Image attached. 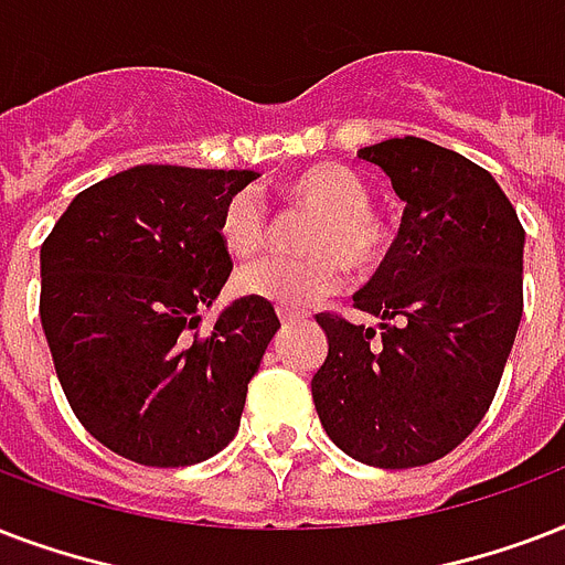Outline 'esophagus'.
I'll list each match as a JSON object with an SVG mask.
<instances>
[{"label":"esophagus","instance_id":"obj_1","mask_svg":"<svg viewBox=\"0 0 565 565\" xmlns=\"http://www.w3.org/2000/svg\"><path fill=\"white\" fill-rule=\"evenodd\" d=\"M277 318H279V321H282V323H291V321H297L300 315L291 312V309H282V306H279V309H277Z\"/></svg>","mask_w":565,"mask_h":565}]
</instances>
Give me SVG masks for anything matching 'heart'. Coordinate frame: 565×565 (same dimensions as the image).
I'll return each mask as SVG.
<instances>
[{"label":"heart","mask_w":565,"mask_h":565,"mask_svg":"<svg viewBox=\"0 0 565 565\" xmlns=\"http://www.w3.org/2000/svg\"><path fill=\"white\" fill-rule=\"evenodd\" d=\"M286 203L315 212L303 235V259H262L238 274V288L282 309H306L342 286L353 270L377 268L388 247L386 226L371 214V191L353 170L323 161L282 182ZM217 233L230 256L250 259L268 242V214L253 191H238L221 209Z\"/></svg>","instance_id":"1"}]
</instances>
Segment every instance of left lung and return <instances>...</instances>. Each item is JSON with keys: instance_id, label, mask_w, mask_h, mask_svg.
<instances>
[{"instance_id": "1", "label": "left lung", "mask_w": 565, "mask_h": 565, "mask_svg": "<svg viewBox=\"0 0 565 565\" xmlns=\"http://www.w3.org/2000/svg\"><path fill=\"white\" fill-rule=\"evenodd\" d=\"M406 203L386 262L353 295L377 329L315 315L327 360L312 377L323 430L377 469L457 448L487 415L522 321L524 230L489 170L424 138L362 147Z\"/></svg>"}]
</instances>
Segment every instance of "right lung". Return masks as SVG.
Wrapping results in <instances>:
<instances>
[{
	"label": "right lung",
	"mask_w": 565,
	"mask_h": 565,
	"mask_svg": "<svg viewBox=\"0 0 565 565\" xmlns=\"http://www.w3.org/2000/svg\"><path fill=\"white\" fill-rule=\"evenodd\" d=\"M259 173L138 164L85 188L41 247V323L73 413L141 466H194L242 424L279 330L268 300L203 312L233 270L217 221Z\"/></svg>",
	"instance_id": "right-lung-1"
}]
</instances>
